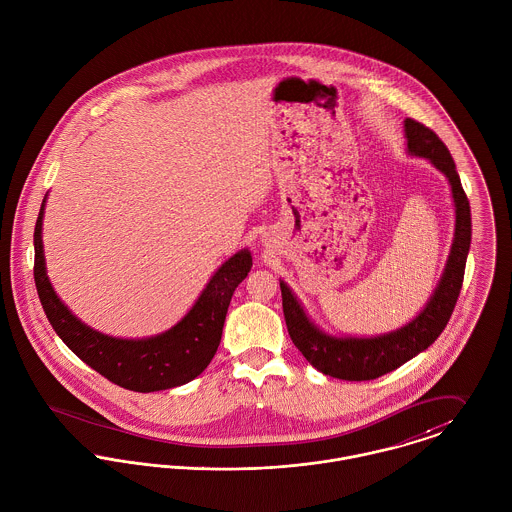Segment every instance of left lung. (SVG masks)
<instances>
[{"label":"left lung","instance_id":"1","mask_svg":"<svg viewBox=\"0 0 512 512\" xmlns=\"http://www.w3.org/2000/svg\"><path fill=\"white\" fill-rule=\"evenodd\" d=\"M404 137L408 155L428 159L438 171L446 174L452 186L455 208L454 241L450 257L440 283L420 314L389 334L373 338H338L322 332L308 318L288 284L281 281L284 320L290 340L312 367L324 375L343 381L377 379L395 371L420 351L428 349L450 322L463 283L465 261L471 245V210L459 174L455 171L454 159L442 139L430 127L414 119H404Z\"/></svg>","mask_w":512,"mask_h":512}]
</instances>
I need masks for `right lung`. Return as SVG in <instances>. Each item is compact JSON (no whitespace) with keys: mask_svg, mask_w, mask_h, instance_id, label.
Segmentation results:
<instances>
[{"mask_svg":"<svg viewBox=\"0 0 512 512\" xmlns=\"http://www.w3.org/2000/svg\"><path fill=\"white\" fill-rule=\"evenodd\" d=\"M45 202L35 224V284L43 310L58 338L86 365L115 385L135 393H155L174 389L196 379L212 361L222 340L233 290L251 271L249 249L237 251L214 273L188 314L171 330L141 338L123 340L80 322L58 298L47 277L43 251Z\"/></svg>","mask_w":512,"mask_h":512,"instance_id":"obj_1","label":"right lung"}]
</instances>
